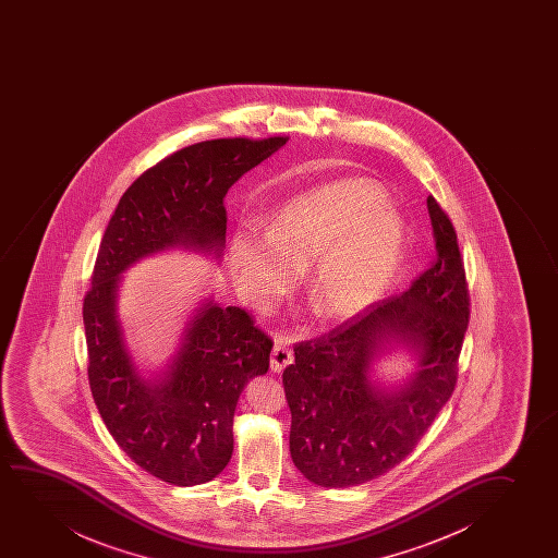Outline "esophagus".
I'll return each mask as SVG.
<instances>
[{"label": "esophagus", "instance_id": "1", "mask_svg": "<svg viewBox=\"0 0 558 558\" xmlns=\"http://www.w3.org/2000/svg\"><path fill=\"white\" fill-rule=\"evenodd\" d=\"M291 362H293V352L282 341H278L275 349H272V354H270V369L280 374L283 367L290 366Z\"/></svg>", "mask_w": 558, "mask_h": 558}]
</instances>
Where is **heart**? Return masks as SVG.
<instances>
[{
	"label": "heart",
	"instance_id": "heart-1",
	"mask_svg": "<svg viewBox=\"0 0 558 558\" xmlns=\"http://www.w3.org/2000/svg\"><path fill=\"white\" fill-rule=\"evenodd\" d=\"M387 204L379 184L343 179L283 206L268 230L240 227L229 240L238 290L268 308L306 267V286L322 313H362L387 291L404 255V222Z\"/></svg>",
	"mask_w": 558,
	"mask_h": 558
}]
</instances>
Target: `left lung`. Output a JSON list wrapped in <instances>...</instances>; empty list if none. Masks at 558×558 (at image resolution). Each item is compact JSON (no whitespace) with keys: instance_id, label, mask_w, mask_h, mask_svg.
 Segmentation results:
<instances>
[{"instance_id":"obj_1","label":"left lung","mask_w":558,"mask_h":558,"mask_svg":"<svg viewBox=\"0 0 558 558\" xmlns=\"http://www.w3.org/2000/svg\"><path fill=\"white\" fill-rule=\"evenodd\" d=\"M433 267L410 290L383 299L314 341L295 344L283 369L290 451L306 481L349 488L377 478L412 453L458 381L469 324L465 268L458 234L433 196ZM405 348L416 372L400 386L373 379L374 362Z\"/></svg>"}]
</instances>
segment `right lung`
I'll return each instance as SVG.
<instances>
[{"instance_id": "obj_1", "label": "right lung", "mask_w": 558, "mask_h": 558, "mask_svg": "<svg viewBox=\"0 0 558 558\" xmlns=\"http://www.w3.org/2000/svg\"><path fill=\"white\" fill-rule=\"evenodd\" d=\"M288 137L215 138L186 146L145 171L123 192L84 299L89 387L108 433L146 473L175 486L214 481L234 450L238 398L267 374L272 351L250 314L204 299L168 369L138 372L118 318L122 275L145 257L184 247L221 259L225 196Z\"/></svg>"}]
</instances>
